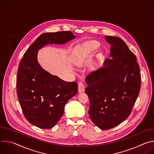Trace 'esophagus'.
<instances>
[{"label": "esophagus", "instance_id": "1", "mask_svg": "<svg viewBox=\"0 0 154 154\" xmlns=\"http://www.w3.org/2000/svg\"><path fill=\"white\" fill-rule=\"evenodd\" d=\"M85 85L82 82L79 83V86H78V91L79 93H83L85 91Z\"/></svg>", "mask_w": 154, "mask_h": 154}]
</instances>
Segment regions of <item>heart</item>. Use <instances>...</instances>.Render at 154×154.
Returning a JSON list of instances; mask_svg holds the SVG:
<instances>
[{
    "mask_svg": "<svg viewBox=\"0 0 154 154\" xmlns=\"http://www.w3.org/2000/svg\"><path fill=\"white\" fill-rule=\"evenodd\" d=\"M94 48H96V46H94Z\"/></svg>",
    "mask_w": 154,
    "mask_h": 154,
    "instance_id": "1",
    "label": "heart"
}]
</instances>
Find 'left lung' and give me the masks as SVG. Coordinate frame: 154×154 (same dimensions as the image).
Wrapping results in <instances>:
<instances>
[{
  "mask_svg": "<svg viewBox=\"0 0 154 154\" xmlns=\"http://www.w3.org/2000/svg\"><path fill=\"white\" fill-rule=\"evenodd\" d=\"M111 45L103 67L88 75L85 93L89 97V116L99 128L108 130L130 115L138 96L141 75L135 55L120 38L105 36Z\"/></svg>",
  "mask_w": 154,
  "mask_h": 154,
  "instance_id": "8db88e82",
  "label": "left lung"
}]
</instances>
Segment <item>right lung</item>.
<instances>
[{"label":"right lung","mask_w":154,"mask_h":154,"mask_svg":"<svg viewBox=\"0 0 154 154\" xmlns=\"http://www.w3.org/2000/svg\"><path fill=\"white\" fill-rule=\"evenodd\" d=\"M76 36L70 31L41 34L29 48L19 65L17 94L27 120L40 128L53 127L67 102L77 93L78 84L64 81L44 69L38 51L47 45H64Z\"/></svg>","instance_id":"1"}]
</instances>
